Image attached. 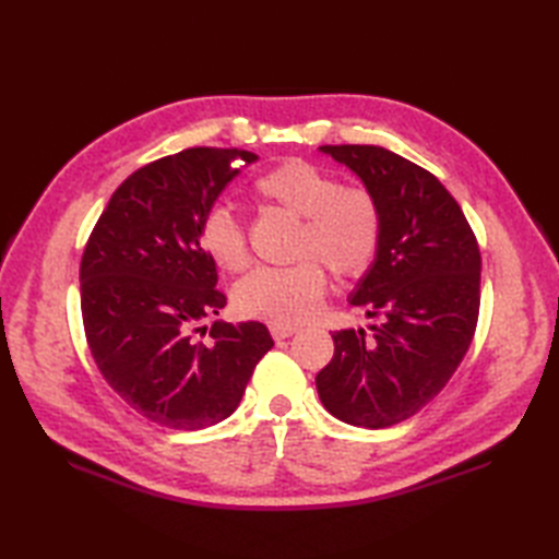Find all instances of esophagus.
Returning <instances> with one entry per match:
<instances>
[{
  "mask_svg": "<svg viewBox=\"0 0 559 559\" xmlns=\"http://www.w3.org/2000/svg\"><path fill=\"white\" fill-rule=\"evenodd\" d=\"M271 336L276 341H283V338H290L293 334H298V326L293 324H271Z\"/></svg>",
  "mask_w": 559,
  "mask_h": 559,
  "instance_id": "esophagus-1",
  "label": "esophagus"
}]
</instances>
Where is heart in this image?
Here are the masks:
<instances>
[{
    "label": "heart",
    "mask_w": 559,
    "mask_h": 559,
    "mask_svg": "<svg viewBox=\"0 0 559 559\" xmlns=\"http://www.w3.org/2000/svg\"><path fill=\"white\" fill-rule=\"evenodd\" d=\"M254 194L305 218L293 266H261L237 283V314L271 324H300L326 290L324 264L341 278H360L382 247V209L362 187H343L341 177L322 165L290 158L254 182ZM199 242L223 271H242L249 261L242 223L225 206H213L199 225ZM318 259L314 260L313 257Z\"/></svg>",
    "instance_id": "b5f03b06"
}]
</instances>
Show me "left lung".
Instances as JSON below:
<instances>
[{
  "instance_id": "obj_1",
  "label": "left lung",
  "mask_w": 559,
  "mask_h": 559,
  "mask_svg": "<svg viewBox=\"0 0 559 559\" xmlns=\"http://www.w3.org/2000/svg\"><path fill=\"white\" fill-rule=\"evenodd\" d=\"M360 177L382 209V247L350 302L379 317L334 334L317 374L324 408L358 427L408 420L447 386L476 334L480 247L432 173L382 146H322Z\"/></svg>"
}]
</instances>
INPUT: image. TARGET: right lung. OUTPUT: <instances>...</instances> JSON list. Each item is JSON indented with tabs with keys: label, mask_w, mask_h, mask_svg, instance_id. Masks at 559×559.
<instances>
[{
	"label": "right lung",
	"mask_w": 559,
	"mask_h": 559,
	"mask_svg": "<svg viewBox=\"0 0 559 559\" xmlns=\"http://www.w3.org/2000/svg\"><path fill=\"white\" fill-rule=\"evenodd\" d=\"M257 158L197 146L144 165L115 189L83 249L81 314L93 360L129 406L173 430L228 418L273 346L259 322L204 326L225 295L199 225Z\"/></svg>",
	"instance_id": "obj_1"
}]
</instances>
